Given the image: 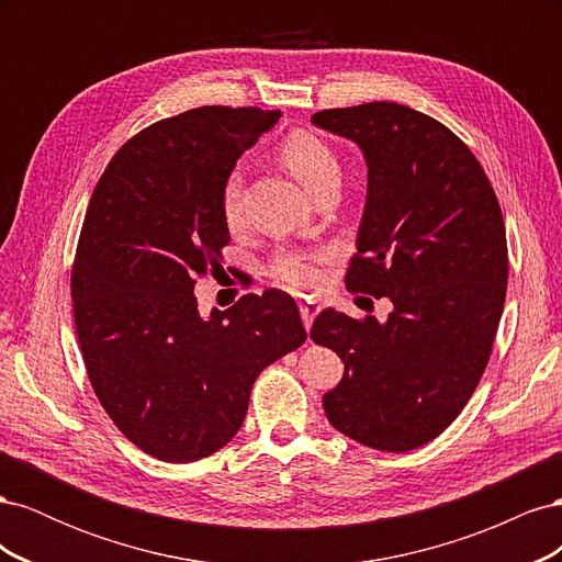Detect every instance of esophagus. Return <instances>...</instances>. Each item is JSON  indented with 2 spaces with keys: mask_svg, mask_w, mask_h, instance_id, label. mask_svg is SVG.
Instances as JSON below:
<instances>
[{
  "mask_svg": "<svg viewBox=\"0 0 562 562\" xmlns=\"http://www.w3.org/2000/svg\"><path fill=\"white\" fill-rule=\"evenodd\" d=\"M321 312V307L318 304H314V302H304V304H300V316H302V323H304V328H312V323H314V318H316V314Z\"/></svg>",
  "mask_w": 562,
  "mask_h": 562,
  "instance_id": "34e87169",
  "label": "esophagus"
}]
</instances>
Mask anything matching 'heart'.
Listing matches in <instances>:
<instances>
[{"label": "heart", "mask_w": 562, "mask_h": 562, "mask_svg": "<svg viewBox=\"0 0 562 562\" xmlns=\"http://www.w3.org/2000/svg\"><path fill=\"white\" fill-rule=\"evenodd\" d=\"M279 159L312 194L321 192L328 182H337V159L326 140L312 131H293L279 145ZM220 213L229 229H239L246 223L244 213V176L232 168L220 184ZM326 255L285 250L271 262L269 274L288 288H312L321 281V265Z\"/></svg>", "instance_id": "heart-1"}]
</instances>
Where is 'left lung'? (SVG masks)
Wrapping results in <instances>:
<instances>
[{
  "instance_id": "obj_1",
  "label": "left lung",
  "mask_w": 562,
  "mask_h": 562,
  "mask_svg": "<svg viewBox=\"0 0 562 562\" xmlns=\"http://www.w3.org/2000/svg\"><path fill=\"white\" fill-rule=\"evenodd\" d=\"M312 122L353 140L368 164L347 288L394 304L384 323L316 316L312 339L345 363L323 411L368 448L415 450L462 413L490 361L508 281L499 201L473 151L429 114L366 103Z\"/></svg>"
}]
</instances>
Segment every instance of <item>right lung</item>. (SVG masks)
Segmentation results:
<instances>
[{
	"label": "right lung",
	"instance_id": "right-lung-1",
	"mask_svg": "<svg viewBox=\"0 0 562 562\" xmlns=\"http://www.w3.org/2000/svg\"><path fill=\"white\" fill-rule=\"evenodd\" d=\"M279 116L206 105L161 119L116 151L89 201L70 283L83 366L114 427L161 462L227 446L260 372L307 339L281 291L209 318L194 297L229 244L220 184Z\"/></svg>",
	"mask_w": 562,
	"mask_h": 562
}]
</instances>
